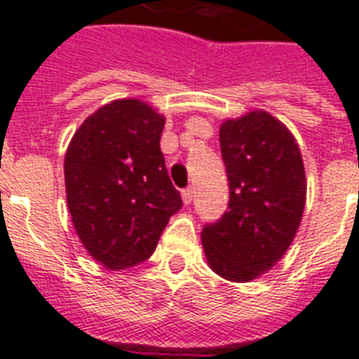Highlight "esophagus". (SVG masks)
<instances>
[{
  "label": "esophagus",
  "mask_w": 359,
  "mask_h": 359,
  "mask_svg": "<svg viewBox=\"0 0 359 359\" xmlns=\"http://www.w3.org/2000/svg\"><path fill=\"white\" fill-rule=\"evenodd\" d=\"M182 201H184V205H190V203L194 201V188H186V190H182Z\"/></svg>",
  "instance_id": "obj_1"
}]
</instances>
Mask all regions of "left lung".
<instances>
[{"label":"left lung","mask_w":359,"mask_h":359,"mask_svg":"<svg viewBox=\"0 0 359 359\" xmlns=\"http://www.w3.org/2000/svg\"><path fill=\"white\" fill-rule=\"evenodd\" d=\"M229 205L203 227L205 255L222 278L244 283L289 250L306 207V171L294 135L266 111L219 126Z\"/></svg>","instance_id":"1"}]
</instances>
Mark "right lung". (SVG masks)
Segmentation results:
<instances>
[{
	"mask_svg": "<svg viewBox=\"0 0 359 359\" xmlns=\"http://www.w3.org/2000/svg\"><path fill=\"white\" fill-rule=\"evenodd\" d=\"M163 124L137 98L114 100L81 123L65 154L74 229L109 270L147 261L182 207L160 151Z\"/></svg>",
	"mask_w": 359,
	"mask_h": 359,
	"instance_id": "1",
	"label": "right lung"
}]
</instances>
